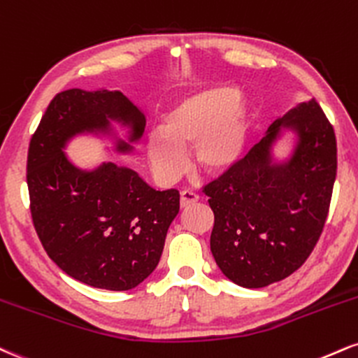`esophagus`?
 Segmentation results:
<instances>
[{
    "label": "esophagus",
    "mask_w": 358,
    "mask_h": 358,
    "mask_svg": "<svg viewBox=\"0 0 358 358\" xmlns=\"http://www.w3.org/2000/svg\"><path fill=\"white\" fill-rule=\"evenodd\" d=\"M200 200V196L196 195V193H193L190 190H185L182 192V195H180V206L182 208H188V206L196 203V201Z\"/></svg>",
    "instance_id": "1"
}]
</instances>
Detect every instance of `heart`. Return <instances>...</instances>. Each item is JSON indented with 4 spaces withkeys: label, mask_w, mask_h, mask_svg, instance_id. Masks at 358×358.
Instances as JSON below:
<instances>
[{
    "label": "heart",
    "mask_w": 358,
    "mask_h": 358,
    "mask_svg": "<svg viewBox=\"0 0 358 358\" xmlns=\"http://www.w3.org/2000/svg\"><path fill=\"white\" fill-rule=\"evenodd\" d=\"M228 86L201 90L180 100L162 118L160 133L146 138V155L162 182L178 180L187 170L183 153L193 148L198 170L220 176L231 170L250 140L255 111Z\"/></svg>",
    "instance_id": "b5f03b06"
}]
</instances>
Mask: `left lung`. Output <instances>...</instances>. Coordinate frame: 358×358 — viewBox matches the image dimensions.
<instances>
[{"mask_svg":"<svg viewBox=\"0 0 358 358\" xmlns=\"http://www.w3.org/2000/svg\"><path fill=\"white\" fill-rule=\"evenodd\" d=\"M282 127L299 141L282 166L269 150ZM337 176V140L315 98L270 124L248 155L205 187L213 210V258L227 278L262 288L305 264L320 238Z\"/></svg>","mask_w":358,"mask_h":358,"instance_id":"1","label":"left lung"}]
</instances>
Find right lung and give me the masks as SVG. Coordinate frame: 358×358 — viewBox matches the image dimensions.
<instances>
[{
	"instance_id": "right-lung-1",
	"label": "right lung",
	"mask_w": 358,
	"mask_h": 358,
	"mask_svg": "<svg viewBox=\"0 0 358 358\" xmlns=\"http://www.w3.org/2000/svg\"><path fill=\"white\" fill-rule=\"evenodd\" d=\"M108 120L128 124L130 141L143 135V113L118 90L56 94L29 141L27 182L34 230L51 260L81 283L122 292L157 268L180 193L155 190L123 165L83 171L68 160L64 143L108 130ZM130 150L118 143V152Z\"/></svg>"
}]
</instances>
